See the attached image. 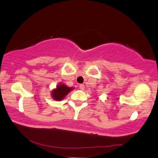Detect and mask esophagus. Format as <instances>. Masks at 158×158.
Instances as JSON below:
<instances>
[{"label":"esophagus","instance_id":"esophagus-1","mask_svg":"<svg viewBox=\"0 0 158 158\" xmlns=\"http://www.w3.org/2000/svg\"><path fill=\"white\" fill-rule=\"evenodd\" d=\"M79 89H80L81 90H84V89H85V85H82V84L79 85Z\"/></svg>","mask_w":158,"mask_h":158}]
</instances>
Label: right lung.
<instances>
[{
    "instance_id": "right-lung-1",
    "label": "right lung",
    "mask_w": 158,
    "mask_h": 158,
    "mask_svg": "<svg viewBox=\"0 0 158 158\" xmlns=\"http://www.w3.org/2000/svg\"><path fill=\"white\" fill-rule=\"evenodd\" d=\"M72 88H69L67 86H66L65 85H59L57 86V89L53 90L52 92V97L54 100L56 101H60L62 99H64V98L65 97L66 94H68L71 90H72Z\"/></svg>"
}]
</instances>
